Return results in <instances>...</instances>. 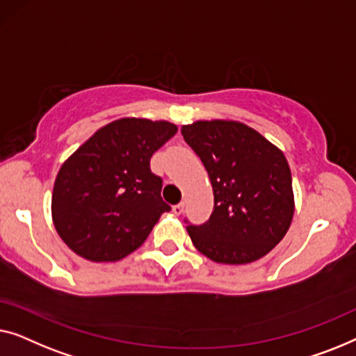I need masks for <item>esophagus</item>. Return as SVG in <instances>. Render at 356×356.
<instances>
[{
  "instance_id": "esophagus-1",
  "label": "esophagus",
  "mask_w": 356,
  "mask_h": 356,
  "mask_svg": "<svg viewBox=\"0 0 356 356\" xmlns=\"http://www.w3.org/2000/svg\"><path fill=\"white\" fill-rule=\"evenodd\" d=\"M172 213L174 214H182L184 213V203H177L172 207Z\"/></svg>"
}]
</instances>
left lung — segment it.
I'll use <instances>...</instances> for the list:
<instances>
[{
  "label": "left lung",
  "instance_id": "8db88e82",
  "mask_svg": "<svg viewBox=\"0 0 356 356\" xmlns=\"http://www.w3.org/2000/svg\"><path fill=\"white\" fill-rule=\"evenodd\" d=\"M180 132L213 185L207 222L187 230L195 248L216 263L245 264L268 254L293 218L292 174L277 147L235 121H197Z\"/></svg>",
  "mask_w": 356,
  "mask_h": 356
}]
</instances>
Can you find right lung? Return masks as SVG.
Masks as SVG:
<instances>
[{
  "instance_id": "1",
  "label": "right lung",
  "mask_w": 356,
  "mask_h": 356,
  "mask_svg": "<svg viewBox=\"0 0 356 356\" xmlns=\"http://www.w3.org/2000/svg\"><path fill=\"white\" fill-rule=\"evenodd\" d=\"M176 132L168 121L118 119L64 161L54 180L51 214L72 252L95 263L119 261L147 240L171 209L149 159Z\"/></svg>"
}]
</instances>
